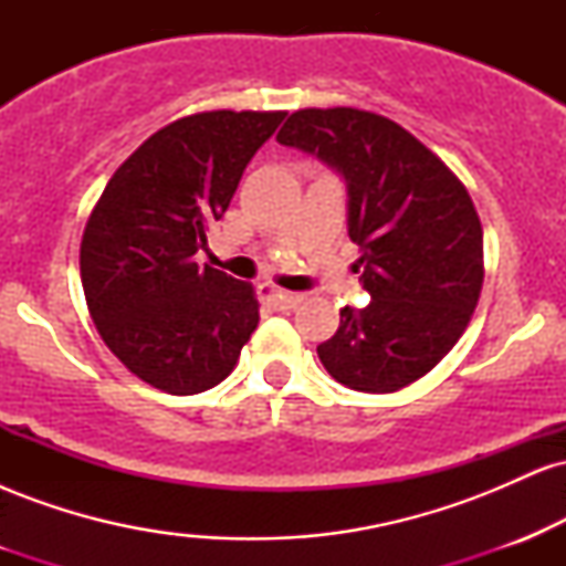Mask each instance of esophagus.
<instances>
[{
    "mask_svg": "<svg viewBox=\"0 0 566 566\" xmlns=\"http://www.w3.org/2000/svg\"><path fill=\"white\" fill-rule=\"evenodd\" d=\"M261 297L265 303H271L274 308H282V311L284 308H295V305L303 301L301 292H287V290L276 287V284H271V282L261 284Z\"/></svg>",
    "mask_w": 566,
    "mask_h": 566,
    "instance_id": "obj_1",
    "label": "esophagus"
}]
</instances>
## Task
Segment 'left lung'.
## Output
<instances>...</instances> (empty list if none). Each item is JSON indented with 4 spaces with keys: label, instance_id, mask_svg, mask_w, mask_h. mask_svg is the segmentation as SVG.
<instances>
[{
    "label": "left lung",
    "instance_id": "left-lung-1",
    "mask_svg": "<svg viewBox=\"0 0 566 566\" xmlns=\"http://www.w3.org/2000/svg\"><path fill=\"white\" fill-rule=\"evenodd\" d=\"M346 180L348 237L359 244L365 308L316 348L337 382L365 394L409 386L450 354L484 282V239L465 186L437 154L386 116L303 108L279 129Z\"/></svg>",
    "mask_w": 566,
    "mask_h": 566
}]
</instances>
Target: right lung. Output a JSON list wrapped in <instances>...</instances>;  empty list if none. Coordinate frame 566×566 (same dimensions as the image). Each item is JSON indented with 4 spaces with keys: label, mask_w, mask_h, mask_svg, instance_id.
<instances>
[{
    "label": "right lung",
    "mask_w": 566,
    "mask_h": 566,
    "mask_svg": "<svg viewBox=\"0 0 566 566\" xmlns=\"http://www.w3.org/2000/svg\"><path fill=\"white\" fill-rule=\"evenodd\" d=\"M284 112H205L154 133L103 188L82 237V287L103 343L159 391L229 378L258 327L247 282L193 261Z\"/></svg>",
    "instance_id": "obj_1"
}]
</instances>
